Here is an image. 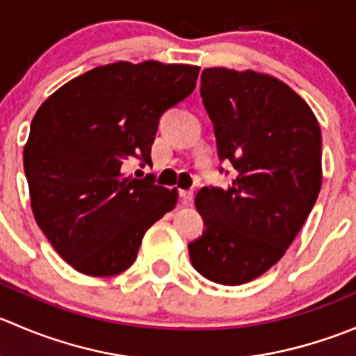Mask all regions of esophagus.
I'll list each match as a JSON object with an SVG mask.
<instances>
[{
	"mask_svg": "<svg viewBox=\"0 0 356 356\" xmlns=\"http://www.w3.org/2000/svg\"><path fill=\"white\" fill-rule=\"evenodd\" d=\"M179 196L182 198V203L189 204L193 200V191L191 189H179Z\"/></svg>",
	"mask_w": 356,
	"mask_h": 356,
	"instance_id": "34e87169",
	"label": "esophagus"
}]
</instances>
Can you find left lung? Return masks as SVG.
Wrapping results in <instances>:
<instances>
[{
    "instance_id": "left-lung-1",
    "label": "left lung",
    "mask_w": 356,
    "mask_h": 356,
    "mask_svg": "<svg viewBox=\"0 0 356 356\" xmlns=\"http://www.w3.org/2000/svg\"><path fill=\"white\" fill-rule=\"evenodd\" d=\"M200 92L218 158L238 175L196 196L204 232L188 245L189 258L208 281L245 284L284 257L317 201L321 127L310 106L270 75L204 68Z\"/></svg>"
}]
</instances>
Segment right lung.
Segmentation results:
<instances>
[{"mask_svg":"<svg viewBox=\"0 0 356 356\" xmlns=\"http://www.w3.org/2000/svg\"><path fill=\"white\" fill-rule=\"evenodd\" d=\"M200 67L118 62L67 82L35 113L24 170L38 225L75 270L110 277L127 270L143 236L175 207L177 189L152 165L160 117L196 88Z\"/></svg>","mask_w":356,"mask_h":356,"instance_id":"add662e5","label":"right lung"}]
</instances>
